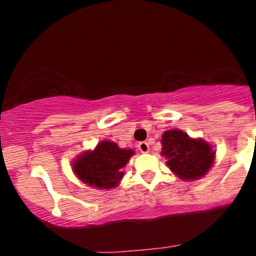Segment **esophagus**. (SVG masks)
<instances>
[{
  "instance_id": "1",
  "label": "esophagus",
  "mask_w": 256,
  "mask_h": 256,
  "mask_svg": "<svg viewBox=\"0 0 256 256\" xmlns=\"http://www.w3.org/2000/svg\"><path fill=\"white\" fill-rule=\"evenodd\" d=\"M138 150H140L142 154H147V152L150 151L148 144H147L146 141H144V142H140V144H138Z\"/></svg>"
}]
</instances>
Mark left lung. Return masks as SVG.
<instances>
[{
    "label": "left lung",
    "mask_w": 256,
    "mask_h": 256,
    "mask_svg": "<svg viewBox=\"0 0 256 256\" xmlns=\"http://www.w3.org/2000/svg\"><path fill=\"white\" fill-rule=\"evenodd\" d=\"M161 154L174 174L183 180L204 177L216 160V150L203 138H193L178 128L162 134Z\"/></svg>",
    "instance_id": "1"
}]
</instances>
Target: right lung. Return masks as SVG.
<instances>
[{"mask_svg": "<svg viewBox=\"0 0 256 256\" xmlns=\"http://www.w3.org/2000/svg\"><path fill=\"white\" fill-rule=\"evenodd\" d=\"M134 154V150L121 148L116 142L102 140L95 148L76 156L72 162V168L85 184L96 190H112L120 184L122 168Z\"/></svg>", "mask_w": 256, "mask_h": 256, "instance_id": "1", "label": "right lung"}]
</instances>
